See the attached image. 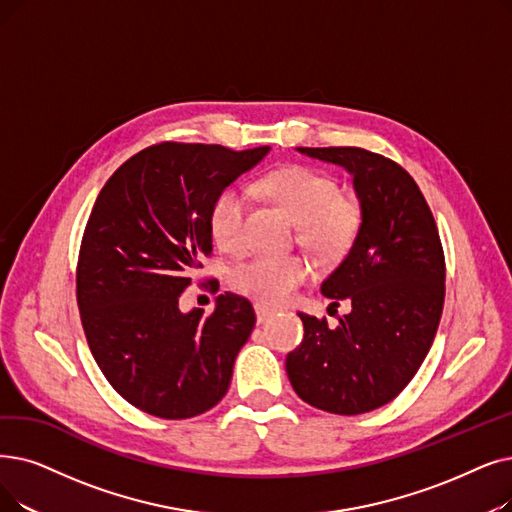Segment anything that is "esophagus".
<instances>
[{"mask_svg": "<svg viewBox=\"0 0 512 512\" xmlns=\"http://www.w3.org/2000/svg\"><path fill=\"white\" fill-rule=\"evenodd\" d=\"M255 314H257V322L263 324V322H268V320L274 316V309L268 307V305L257 303V305H255Z\"/></svg>", "mask_w": 512, "mask_h": 512, "instance_id": "1", "label": "esophagus"}]
</instances>
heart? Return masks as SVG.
Masks as SVG:
<instances>
[{
    "label": "heart",
    "instance_id": "1",
    "mask_svg": "<svg viewBox=\"0 0 512 512\" xmlns=\"http://www.w3.org/2000/svg\"><path fill=\"white\" fill-rule=\"evenodd\" d=\"M257 190L268 196L299 226L301 240L322 255L341 253L360 224V211L339 196L330 177L307 167H286L265 175ZM249 194L242 188H226L211 207L209 224L221 249L240 251L247 240ZM311 265L297 255H259L234 272L240 293L261 303L280 305L295 295L309 278Z\"/></svg>",
    "mask_w": 512,
    "mask_h": 512
}]
</instances>
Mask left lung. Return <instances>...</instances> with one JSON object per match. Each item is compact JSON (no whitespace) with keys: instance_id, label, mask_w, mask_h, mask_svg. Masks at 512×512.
<instances>
[{"instance_id":"left-lung-1","label":"left lung","mask_w":512,"mask_h":512,"mask_svg":"<svg viewBox=\"0 0 512 512\" xmlns=\"http://www.w3.org/2000/svg\"><path fill=\"white\" fill-rule=\"evenodd\" d=\"M343 167L360 203V228L320 286L351 311L337 328L299 314L305 337L286 374L309 406L364 414L389 404L425 362L446 297V263L433 213L406 169L364 148H297Z\"/></svg>"}]
</instances>
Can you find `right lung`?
<instances>
[{"label": "right lung", "mask_w": 512, "mask_h": 512, "mask_svg": "<svg viewBox=\"0 0 512 512\" xmlns=\"http://www.w3.org/2000/svg\"><path fill=\"white\" fill-rule=\"evenodd\" d=\"M268 152L163 142L133 154L98 194L77 303L96 364L131 406L177 420L226 395L255 326L253 305L226 293L205 318L198 307L184 314L180 295L213 249L215 198Z\"/></svg>", "instance_id": "right-lung-1"}]
</instances>
